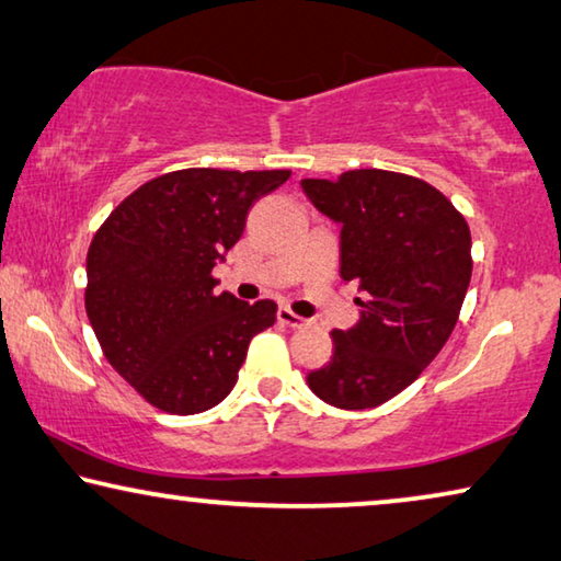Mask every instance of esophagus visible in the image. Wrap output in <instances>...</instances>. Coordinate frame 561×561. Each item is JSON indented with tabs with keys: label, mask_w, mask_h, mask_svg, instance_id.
Wrapping results in <instances>:
<instances>
[{
	"label": "esophagus",
	"mask_w": 561,
	"mask_h": 561,
	"mask_svg": "<svg viewBox=\"0 0 561 561\" xmlns=\"http://www.w3.org/2000/svg\"><path fill=\"white\" fill-rule=\"evenodd\" d=\"M278 319H280V323H286V327H290V329H306L308 327V321L304 319V316L294 313L290 308H280Z\"/></svg>",
	"instance_id": "esophagus-1"
}]
</instances>
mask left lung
<instances>
[{
  "label": "left lung",
  "mask_w": 561,
  "mask_h": 561,
  "mask_svg": "<svg viewBox=\"0 0 561 561\" xmlns=\"http://www.w3.org/2000/svg\"><path fill=\"white\" fill-rule=\"evenodd\" d=\"M313 207L341 225V278L367 294L362 319L331 331L334 356L308 387L341 410H369L415 381L453 334L473 257L470 230L433 184L385 169L304 180Z\"/></svg>",
  "instance_id": "8db88e82"
}]
</instances>
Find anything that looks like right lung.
<instances>
[{
  "mask_svg": "<svg viewBox=\"0 0 561 561\" xmlns=\"http://www.w3.org/2000/svg\"><path fill=\"white\" fill-rule=\"evenodd\" d=\"M288 169H180L128 194L88 248L85 311L111 367L153 408L197 415L238 381L250 339L275 323L273 300L215 294L213 267L250 207Z\"/></svg>",
  "mask_w": 561,
  "mask_h": 561,
  "instance_id": "1",
  "label": "right lung"
}]
</instances>
